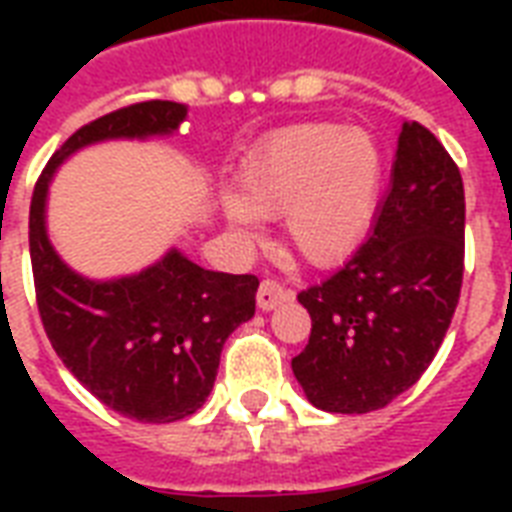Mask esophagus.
Instances as JSON below:
<instances>
[{"mask_svg": "<svg viewBox=\"0 0 512 512\" xmlns=\"http://www.w3.org/2000/svg\"><path fill=\"white\" fill-rule=\"evenodd\" d=\"M284 303V287H279L276 281H263L257 289V308L263 311H273Z\"/></svg>", "mask_w": 512, "mask_h": 512, "instance_id": "34e87169", "label": "esophagus"}]
</instances>
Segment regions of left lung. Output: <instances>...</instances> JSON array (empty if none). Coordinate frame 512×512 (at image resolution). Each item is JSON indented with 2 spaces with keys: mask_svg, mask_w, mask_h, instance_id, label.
Instances as JSON below:
<instances>
[{
  "mask_svg": "<svg viewBox=\"0 0 512 512\" xmlns=\"http://www.w3.org/2000/svg\"><path fill=\"white\" fill-rule=\"evenodd\" d=\"M185 119L183 103L148 100L76 130L36 180L28 215L36 305L52 348L100 404L140 422H175L204 406L225 340L255 316L257 279L204 271L180 247L138 273L90 279L52 244L47 201L58 170L82 148L170 138Z\"/></svg>",
  "mask_w": 512,
  "mask_h": 512,
  "instance_id": "1",
  "label": "left lung"
}]
</instances>
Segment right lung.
I'll list each match as a JSON object with an SVG mask.
<instances>
[{
	"label": "right lung",
	"instance_id": "add662e5",
	"mask_svg": "<svg viewBox=\"0 0 512 512\" xmlns=\"http://www.w3.org/2000/svg\"><path fill=\"white\" fill-rule=\"evenodd\" d=\"M462 252L460 172L425 127L409 124L372 233L340 271L297 295L313 324L292 358L305 398L321 412L366 414L412 388L452 324Z\"/></svg>",
	"mask_w": 512,
	"mask_h": 512
}]
</instances>
